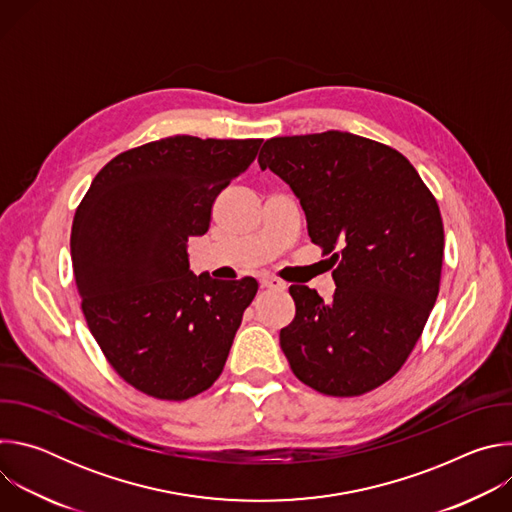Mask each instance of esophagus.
<instances>
[{
  "label": "esophagus",
  "mask_w": 512,
  "mask_h": 512,
  "mask_svg": "<svg viewBox=\"0 0 512 512\" xmlns=\"http://www.w3.org/2000/svg\"><path fill=\"white\" fill-rule=\"evenodd\" d=\"M261 287L263 289H275V291H283L285 289V283L275 279V277H263L261 279Z\"/></svg>",
  "instance_id": "esophagus-1"
}]
</instances>
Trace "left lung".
<instances>
[{"label":"left lung","instance_id":"obj_1","mask_svg":"<svg viewBox=\"0 0 512 512\" xmlns=\"http://www.w3.org/2000/svg\"><path fill=\"white\" fill-rule=\"evenodd\" d=\"M259 166L294 190L334 265L332 302L289 287L296 318L279 344L291 371L332 397L377 389L403 367L437 300L440 206L403 154L348 131L271 137Z\"/></svg>","mask_w":512,"mask_h":512}]
</instances>
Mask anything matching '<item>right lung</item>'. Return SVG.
<instances>
[{"label": "right lung", "instance_id": "right-lung-1", "mask_svg": "<svg viewBox=\"0 0 512 512\" xmlns=\"http://www.w3.org/2000/svg\"><path fill=\"white\" fill-rule=\"evenodd\" d=\"M263 139L174 135L113 158L93 180L70 233L89 330L137 391L184 401L223 373L257 281L194 275L188 239L208 231L223 188Z\"/></svg>", "mask_w": 512, "mask_h": 512}]
</instances>
